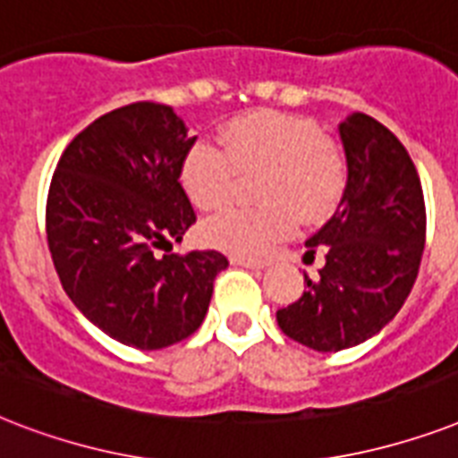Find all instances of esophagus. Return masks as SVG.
Masks as SVG:
<instances>
[{
    "label": "esophagus",
    "mask_w": 458,
    "mask_h": 458,
    "mask_svg": "<svg viewBox=\"0 0 458 458\" xmlns=\"http://www.w3.org/2000/svg\"><path fill=\"white\" fill-rule=\"evenodd\" d=\"M230 264H233V266H244V268H251V271H261V268H266L264 261H259V259L230 257Z\"/></svg>",
    "instance_id": "esophagus-1"
}]
</instances>
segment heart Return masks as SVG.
<instances>
[{
	"label": "heart",
	"instance_id": "obj_1",
	"mask_svg": "<svg viewBox=\"0 0 458 458\" xmlns=\"http://www.w3.org/2000/svg\"><path fill=\"white\" fill-rule=\"evenodd\" d=\"M221 149L197 140L182 157L180 182L194 207H225L237 173L261 171V207H230L204 225V240L240 257H261L297 225L318 223L344 199L349 161L335 138L309 116L259 109L240 114L218 132Z\"/></svg>",
	"mask_w": 458,
	"mask_h": 458
}]
</instances>
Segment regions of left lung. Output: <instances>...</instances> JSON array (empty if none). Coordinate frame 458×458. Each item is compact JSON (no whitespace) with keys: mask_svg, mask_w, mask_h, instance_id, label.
<instances>
[{"mask_svg":"<svg viewBox=\"0 0 458 458\" xmlns=\"http://www.w3.org/2000/svg\"><path fill=\"white\" fill-rule=\"evenodd\" d=\"M349 161L344 199L306 240L326 251L318 278L276 313L280 330L316 352H340L390 323L411 293L426 247V201L416 165L390 128L354 111L340 123Z\"/></svg>","mask_w":458,"mask_h":458,"instance_id":"1","label":"left lung"}]
</instances>
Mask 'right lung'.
<instances>
[{
    "label": "right lung",
    "mask_w": 458,
    "mask_h": 458,
    "mask_svg": "<svg viewBox=\"0 0 458 458\" xmlns=\"http://www.w3.org/2000/svg\"><path fill=\"white\" fill-rule=\"evenodd\" d=\"M194 140L171 106L128 104L78 132L49 182L45 228L61 285L85 318L128 347L190 337L228 266L216 250L171 254L197 221L180 182Z\"/></svg>",
    "instance_id": "1"
}]
</instances>
